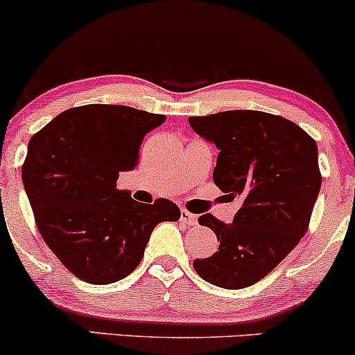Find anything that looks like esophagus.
<instances>
[{
	"label": "esophagus",
	"mask_w": 355,
	"mask_h": 355,
	"mask_svg": "<svg viewBox=\"0 0 355 355\" xmlns=\"http://www.w3.org/2000/svg\"><path fill=\"white\" fill-rule=\"evenodd\" d=\"M180 222L183 225H195L197 223V215L190 214V211L187 210H182L180 211Z\"/></svg>",
	"instance_id": "1"
}]
</instances>
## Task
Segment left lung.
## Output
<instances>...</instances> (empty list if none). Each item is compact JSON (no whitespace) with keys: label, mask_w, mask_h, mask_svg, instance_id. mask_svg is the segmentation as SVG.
<instances>
[{"label":"left lung","mask_w":355,"mask_h":355,"mask_svg":"<svg viewBox=\"0 0 355 355\" xmlns=\"http://www.w3.org/2000/svg\"><path fill=\"white\" fill-rule=\"evenodd\" d=\"M198 135L220 150L214 182L242 207L234 222L198 218L220 240L209 259L193 260L207 282L223 288L254 285L304 237L320 190L317 144L294 121L255 110L190 116Z\"/></svg>","instance_id":"8db88e82"}]
</instances>
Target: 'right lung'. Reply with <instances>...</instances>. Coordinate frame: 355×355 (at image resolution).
<instances>
[{"instance_id": "add662e5", "label": "right lung", "mask_w": 355, "mask_h": 355, "mask_svg": "<svg viewBox=\"0 0 355 355\" xmlns=\"http://www.w3.org/2000/svg\"><path fill=\"white\" fill-rule=\"evenodd\" d=\"M165 115L121 105H83L53 118L28 144L23 185L40 234L73 275L107 285L141 262L160 222L180 218L172 200L138 203L118 190L140 160L145 135Z\"/></svg>"}]
</instances>
